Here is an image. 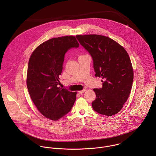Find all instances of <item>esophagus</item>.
Returning a JSON list of instances; mask_svg holds the SVG:
<instances>
[{
  "label": "esophagus",
  "instance_id": "1",
  "mask_svg": "<svg viewBox=\"0 0 156 156\" xmlns=\"http://www.w3.org/2000/svg\"><path fill=\"white\" fill-rule=\"evenodd\" d=\"M86 90H87V89H83V90H79V93H80V94H83V93H84Z\"/></svg>",
  "mask_w": 156,
  "mask_h": 156
}]
</instances>
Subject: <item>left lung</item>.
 Listing matches in <instances>:
<instances>
[{"instance_id":"8db88e82","label":"left lung","mask_w":156,"mask_h":156,"mask_svg":"<svg viewBox=\"0 0 156 156\" xmlns=\"http://www.w3.org/2000/svg\"><path fill=\"white\" fill-rule=\"evenodd\" d=\"M76 38L92 58L95 76L103 79L102 88L94 89L96 98L92 103L93 109L106 116L116 114L127 100L133 81L127 52L108 37L92 34Z\"/></svg>"}]
</instances>
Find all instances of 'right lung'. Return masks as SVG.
<instances>
[{
    "label": "right lung",
    "instance_id": "right-lung-1",
    "mask_svg": "<svg viewBox=\"0 0 156 156\" xmlns=\"http://www.w3.org/2000/svg\"><path fill=\"white\" fill-rule=\"evenodd\" d=\"M79 46L74 36L50 39L32 53L27 72V87L30 98L45 117L56 121L71 111L77 92L58 87L65 54Z\"/></svg>",
    "mask_w": 156,
    "mask_h": 156
}]
</instances>
